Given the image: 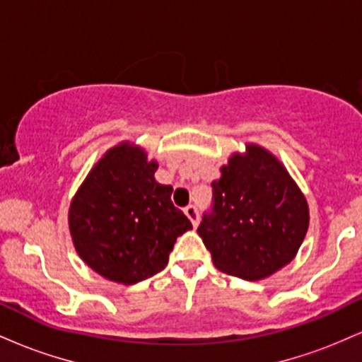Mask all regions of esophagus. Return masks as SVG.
<instances>
[{
	"label": "esophagus",
	"instance_id": "obj_1",
	"mask_svg": "<svg viewBox=\"0 0 362 362\" xmlns=\"http://www.w3.org/2000/svg\"><path fill=\"white\" fill-rule=\"evenodd\" d=\"M184 213H185L187 218L190 219V223H192L194 226H197V224H199V213H197V209H195V206H187L184 209Z\"/></svg>",
	"mask_w": 362,
	"mask_h": 362
}]
</instances>
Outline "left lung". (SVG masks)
<instances>
[{
	"instance_id": "obj_1",
	"label": "left lung",
	"mask_w": 362,
	"mask_h": 362,
	"mask_svg": "<svg viewBox=\"0 0 362 362\" xmlns=\"http://www.w3.org/2000/svg\"><path fill=\"white\" fill-rule=\"evenodd\" d=\"M233 153L214 180V204L197 233L219 271L260 281L296 257L310 207L284 165L259 144Z\"/></svg>"
}]
</instances>
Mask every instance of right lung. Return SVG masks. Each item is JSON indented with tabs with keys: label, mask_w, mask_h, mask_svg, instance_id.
Wrapping results in <instances>:
<instances>
[{
	"label": "right lung",
	"mask_w": 362,
	"mask_h": 362,
	"mask_svg": "<svg viewBox=\"0 0 362 362\" xmlns=\"http://www.w3.org/2000/svg\"><path fill=\"white\" fill-rule=\"evenodd\" d=\"M158 161L129 141L107 149L71 199L69 233L78 255L105 279L136 284L168 264L177 238L192 228L156 182Z\"/></svg>",
	"instance_id": "right-lung-1"
}]
</instances>
